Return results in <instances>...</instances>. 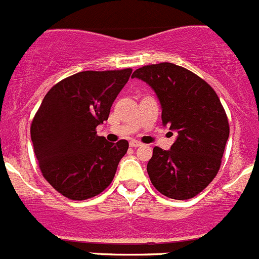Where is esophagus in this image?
<instances>
[{
    "mask_svg": "<svg viewBox=\"0 0 259 259\" xmlns=\"http://www.w3.org/2000/svg\"><path fill=\"white\" fill-rule=\"evenodd\" d=\"M141 145H142V143H141L140 141H136V140L130 141V146H131V147H140Z\"/></svg>",
    "mask_w": 259,
    "mask_h": 259,
    "instance_id": "34e87169",
    "label": "esophagus"
}]
</instances>
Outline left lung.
<instances>
[{
	"label": "left lung",
	"instance_id": "1",
	"mask_svg": "<svg viewBox=\"0 0 259 259\" xmlns=\"http://www.w3.org/2000/svg\"><path fill=\"white\" fill-rule=\"evenodd\" d=\"M132 76L155 91L162 124L178 132L170 150L153 148L147 163L151 183L167 198H194L217 176L229 137L219 97L204 79L172 63L142 66Z\"/></svg>",
	"mask_w": 259,
	"mask_h": 259
}]
</instances>
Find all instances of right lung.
I'll use <instances>...</instances> for the list:
<instances>
[{
    "label": "right lung",
    "instance_id": "add662e5",
    "mask_svg": "<svg viewBox=\"0 0 259 259\" xmlns=\"http://www.w3.org/2000/svg\"><path fill=\"white\" fill-rule=\"evenodd\" d=\"M131 73V68L80 71L44 97L30 130L34 152L44 178L65 198H93L113 180L128 142H108L96 128L108 119Z\"/></svg>",
    "mask_w": 259,
    "mask_h": 259
}]
</instances>
